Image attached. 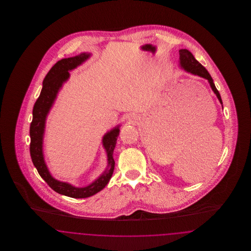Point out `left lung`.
Instances as JSON below:
<instances>
[{
    "instance_id": "obj_1",
    "label": "left lung",
    "mask_w": 251,
    "mask_h": 251,
    "mask_svg": "<svg viewBox=\"0 0 251 251\" xmlns=\"http://www.w3.org/2000/svg\"><path fill=\"white\" fill-rule=\"evenodd\" d=\"M179 65L180 67L185 71V72H190L194 75H199L200 77H202L204 79L208 80L209 84L211 85L214 93H215L217 99L219 100L220 103L222 104V100L220 94L218 92V90L216 89L213 78L211 77V75L209 74V72H207V70L203 67L202 65L198 61L195 59L194 55L191 52L186 50V49H181L179 50Z\"/></svg>"
}]
</instances>
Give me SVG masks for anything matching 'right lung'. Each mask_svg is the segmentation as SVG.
Listing matches in <instances>:
<instances>
[{
  "mask_svg": "<svg viewBox=\"0 0 251 251\" xmlns=\"http://www.w3.org/2000/svg\"><path fill=\"white\" fill-rule=\"evenodd\" d=\"M89 57L90 53L84 52L74 57L64 58L59 60L50 70L43 80L40 95L36 100L33 108V120L30 125V154L38 174L48 183L49 186L52 190L74 199H84L91 197L102 190L107 185L115 168L113 152L120 134V125L104 134L102 138V146L107 153L108 167L98 179L89 185L85 187H75L71 183L57 180L50 175L43 155V136L46 119L57 97L60 88L70 78L69 72L80 66Z\"/></svg>",
  "mask_w": 251,
  "mask_h": 251,
  "instance_id": "1",
  "label": "right lung"
}]
</instances>
